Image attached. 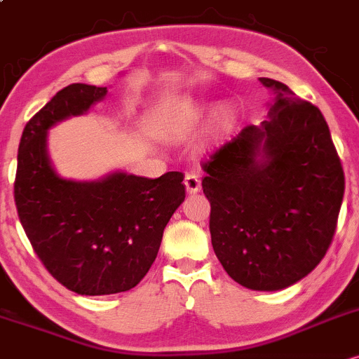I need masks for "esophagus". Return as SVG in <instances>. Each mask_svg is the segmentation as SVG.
<instances>
[{
  "mask_svg": "<svg viewBox=\"0 0 359 359\" xmlns=\"http://www.w3.org/2000/svg\"><path fill=\"white\" fill-rule=\"evenodd\" d=\"M184 187H187L188 193H198L201 188V181L198 178V175H195V172H188V175L184 176Z\"/></svg>",
  "mask_w": 359,
  "mask_h": 359,
  "instance_id": "esophagus-1",
  "label": "esophagus"
}]
</instances>
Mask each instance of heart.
<instances>
[{"label":"heart","instance_id":"1","mask_svg":"<svg viewBox=\"0 0 359 359\" xmlns=\"http://www.w3.org/2000/svg\"><path fill=\"white\" fill-rule=\"evenodd\" d=\"M208 108L195 100H180L163 107L152 118V132L168 142H181L188 139L203 122ZM233 122L231 108H220L212 123V132L229 130Z\"/></svg>","mask_w":359,"mask_h":359}]
</instances>
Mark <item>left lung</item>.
Listing matches in <instances>:
<instances>
[{
	"mask_svg": "<svg viewBox=\"0 0 359 359\" xmlns=\"http://www.w3.org/2000/svg\"><path fill=\"white\" fill-rule=\"evenodd\" d=\"M273 93L266 120L248 126L201 164L210 236L227 275L257 292L305 278L331 245L344 172L327 122L287 84Z\"/></svg>",
	"mask_w": 359,
	"mask_h": 359,
	"instance_id": "left-lung-1",
	"label": "left lung"
}]
</instances>
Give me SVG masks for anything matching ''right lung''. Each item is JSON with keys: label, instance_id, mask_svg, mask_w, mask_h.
Instances as JSON below:
<instances>
[{"label": "right lung", "instance_id": "1", "mask_svg": "<svg viewBox=\"0 0 359 359\" xmlns=\"http://www.w3.org/2000/svg\"><path fill=\"white\" fill-rule=\"evenodd\" d=\"M107 88L74 83L25 126L15 203L32 248L60 285L78 295L134 288L158 256L164 227L184 201L183 175L142 178L115 171L96 181L60 178L47 137L55 123L86 114Z\"/></svg>", "mask_w": 359, "mask_h": 359}]
</instances>
